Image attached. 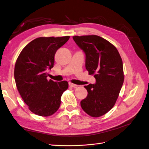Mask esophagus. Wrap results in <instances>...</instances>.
I'll list each match as a JSON object with an SVG mask.
<instances>
[{"mask_svg": "<svg viewBox=\"0 0 149 149\" xmlns=\"http://www.w3.org/2000/svg\"><path fill=\"white\" fill-rule=\"evenodd\" d=\"M69 85L71 86V87H73V88H76V86H77V85L76 84H74V83H69Z\"/></svg>", "mask_w": 149, "mask_h": 149, "instance_id": "obj_1", "label": "esophagus"}]
</instances>
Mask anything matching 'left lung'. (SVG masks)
<instances>
[{"instance_id":"1","label":"left lung","mask_w":149,"mask_h":149,"mask_svg":"<svg viewBox=\"0 0 149 149\" xmlns=\"http://www.w3.org/2000/svg\"><path fill=\"white\" fill-rule=\"evenodd\" d=\"M73 40L86 54V69L94 75L95 84L84 87L88 91L81 102L84 112L99 117L115 105L124 81L123 62L116 47L96 35L74 36Z\"/></svg>"}]
</instances>
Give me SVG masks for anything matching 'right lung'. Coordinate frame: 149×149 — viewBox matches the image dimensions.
<instances>
[{
  "mask_svg": "<svg viewBox=\"0 0 149 149\" xmlns=\"http://www.w3.org/2000/svg\"><path fill=\"white\" fill-rule=\"evenodd\" d=\"M69 39L68 36L36 38L24 47L16 60V86L24 102L36 115L49 116L60 107L68 83L47 80V71L53 67L56 51Z\"/></svg>",
  "mask_w": 149,
  "mask_h": 149,
  "instance_id": "right-lung-1",
  "label": "right lung"
}]
</instances>
